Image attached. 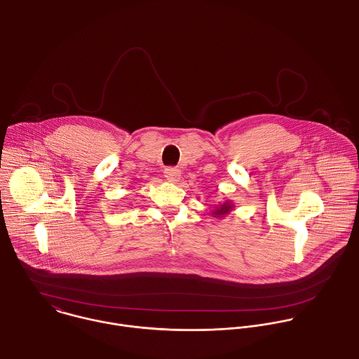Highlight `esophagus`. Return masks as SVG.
Listing matches in <instances>:
<instances>
[{
	"label": "esophagus",
	"mask_w": 359,
	"mask_h": 359,
	"mask_svg": "<svg viewBox=\"0 0 359 359\" xmlns=\"http://www.w3.org/2000/svg\"><path fill=\"white\" fill-rule=\"evenodd\" d=\"M182 173H180V169L177 168H166L165 169V177L169 180V182H177L180 179Z\"/></svg>",
	"instance_id": "34e87169"
}]
</instances>
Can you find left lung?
<instances>
[{"mask_svg": "<svg viewBox=\"0 0 359 359\" xmlns=\"http://www.w3.org/2000/svg\"><path fill=\"white\" fill-rule=\"evenodd\" d=\"M233 207H235L233 203L231 200H226V201L219 203L218 205H215L214 210H211V215L217 219H222L233 211Z\"/></svg>", "mask_w": 359, "mask_h": 359, "instance_id": "obj_1", "label": "left lung"}]
</instances>
